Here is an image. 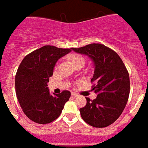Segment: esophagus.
<instances>
[{"label": "esophagus", "mask_w": 148, "mask_h": 148, "mask_svg": "<svg viewBox=\"0 0 148 148\" xmlns=\"http://www.w3.org/2000/svg\"><path fill=\"white\" fill-rule=\"evenodd\" d=\"M72 96H73V97H78L79 95H78V94L75 93V92H73V93H72Z\"/></svg>", "instance_id": "esophagus-1"}]
</instances>
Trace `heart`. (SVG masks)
<instances>
[{
  "instance_id": "1",
  "label": "heart",
  "mask_w": 148,
  "mask_h": 148,
  "mask_svg": "<svg viewBox=\"0 0 148 148\" xmlns=\"http://www.w3.org/2000/svg\"><path fill=\"white\" fill-rule=\"evenodd\" d=\"M68 60L69 61V62L73 64L74 66H75L76 64H78L79 63L84 62V58H83L82 56L79 54H71L68 57Z\"/></svg>"
}]
</instances>
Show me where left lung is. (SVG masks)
I'll use <instances>...</instances> for the list:
<instances>
[{
	"mask_svg": "<svg viewBox=\"0 0 148 148\" xmlns=\"http://www.w3.org/2000/svg\"><path fill=\"white\" fill-rule=\"evenodd\" d=\"M74 51L88 55L94 61L95 72L90 82L96 99L86 98L79 109L85 122L95 128L107 127L116 121L125 107L130 91L129 74L116 52L100 43H92Z\"/></svg>",
	"mask_w": 148,
	"mask_h": 148,
	"instance_id": "1",
	"label": "left lung"
}]
</instances>
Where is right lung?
Here are the masks:
<instances>
[{"instance_id":"obj_1","label":"right lung","mask_w":148,"mask_h":148,"mask_svg":"<svg viewBox=\"0 0 148 148\" xmlns=\"http://www.w3.org/2000/svg\"><path fill=\"white\" fill-rule=\"evenodd\" d=\"M71 49L44 46L23 59L16 75V93L23 113L34 122L45 125L57 119L71 93L63 90L51 95L47 87L55 64Z\"/></svg>"}]
</instances>
